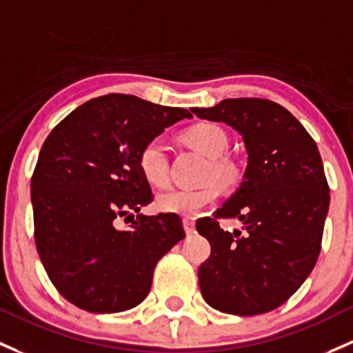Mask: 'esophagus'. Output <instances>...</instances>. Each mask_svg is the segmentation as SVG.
I'll use <instances>...</instances> for the list:
<instances>
[{"mask_svg": "<svg viewBox=\"0 0 353 353\" xmlns=\"http://www.w3.org/2000/svg\"><path fill=\"white\" fill-rule=\"evenodd\" d=\"M184 230H186V233L188 235H192V233H194V221L192 220H189V218H184Z\"/></svg>", "mask_w": 353, "mask_h": 353, "instance_id": "esophagus-1", "label": "esophagus"}]
</instances>
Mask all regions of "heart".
Listing matches in <instances>:
<instances>
[{
  "mask_svg": "<svg viewBox=\"0 0 353 353\" xmlns=\"http://www.w3.org/2000/svg\"><path fill=\"white\" fill-rule=\"evenodd\" d=\"M183 140L196 152L210 159L206 179H214L223 186H232L240 179V165L232 157L223 155L228 148V135L223 128L213 123H196L183 133ZM139 169L147 184L152 188H165L169 184V161L167 148L161 139L147 142L139 152ZM220 196L214 184L201 189H176L157 198L155 206L162 213L196 216L206 206L213 205Z\"/></svg>",
  "mask_w": 353,
  "mask_h": 353,
  "instance_id": "heart-1",
  "label": "heart"
}]
</instances>
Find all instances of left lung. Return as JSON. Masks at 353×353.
<instances>
[{"instance_id":"8db88e82","label":"left lung","mask_w":353,"mask_h":353,"mask_svg":"<svg viewBox=\"0 0 353 353\" xmlns=\"http://www.w3.org/2000/svg\"><path fill=\"white\" fill-rule=\"evenodd\" d=\"M191 111L236 130L248 155L240 188L214 218L196 221L211 245L198 270L203 298L239 316L276 310L306 281L321 250L330 189L316 143L269 99H223ZM218 217H236L245 232L221 230Z\"/></svg>"}]
</instances>
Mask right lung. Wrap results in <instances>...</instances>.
<instances>
[{
	"instance_id": "1",
	"label": "right lung",
	"mask_w": 353,
	"mask_h": 353,
	"mask_svg": "<svg viewBox=\"0 0 353 353\" xmlns=\"http://www.w3.org/2000/svg\"><path fill=\"white\" fill-rule=\"evenodd\" d=\"M183 118H191L184 108L106 94L69 113L43 142L32 177L37 250L57 291L81 310L135 307L159 259L186 236L177 214L140 213L154 198L137 162L140 148ZM121 216L134 219L128 229L116 226Z\"/></svg>"
}]
</instances>
